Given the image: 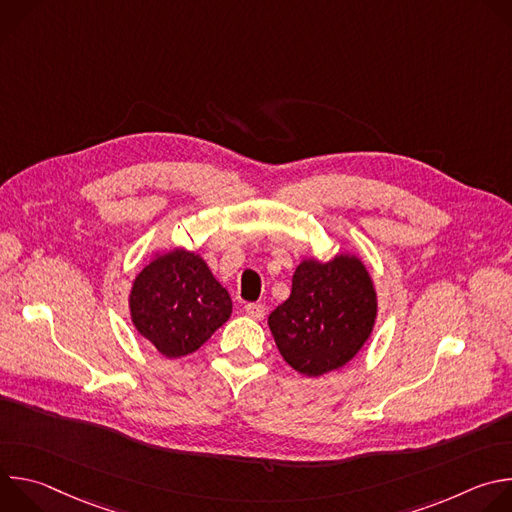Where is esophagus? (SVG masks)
<instances>
[{
	"label": "esophagus",
	"instance_id": "34e87169",
	"mask_svg": "<svg viewBox=\"0 0 512 512\" xmlns=\"http://www.w3.org/2000/svg\"><path fill=\"white\" fill-rule=\"evenodd\" d=\"M245 312H247L249 318L261 320V318L265 316V306H261V304H247V306H245Z\"/></svg>",
	"mask_w": 512,
	"mask_h": 512
}]
</instances>
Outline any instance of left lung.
I'll list each match as a JSON object with an SVG mask.
<instances>
[{"instance_id":"left-lung-1","label":"left lung","mask_w":512,"mask_h":512,"mask_svg":"<svg viewBox=\"0 0 512 512\" xmlns=\"http://www.w3.org/2000/svg\"><path fill=\"white\" fill-rule=\"evenodd\" d=\"M377 294L356 257L302 261L289 298L269 314L275 344L289 367L306 377L336 371L373 332Z\"/></svg>"}]
</instances>
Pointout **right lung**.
<instances>
[{"mask_svg": "<svg viewBox=\"0 0 512 512\" xmlns=\"http://www.w3.org/2000/svg\"><path fill=\"white\" fill-rule=\"evenodd\" d=\"M131 320L164 356L198 350L233 310L229 291L194 253L176 249L145 265L135 277Z\"/></svg>", "mask_w": 512, "mask_h": 512, "instance_id": "1", "label": "right lung"}]
</instances>
